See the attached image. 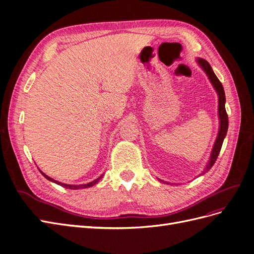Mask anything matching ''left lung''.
Returning <instances> with one entry per match:
<instances>
[{
	"label": "left lung",
	"mask_w": 254,
	"mask_h": 254,
	"mask_svg": "<svg viewBox=\"0 0 254 254\" xmlns=\"http://www.w3.org/2000/svg\"><path fill=\"white\" fill-rule=\"evenodd\" d=\"M198 64L201 65V67L203 68V71L206 73V75L209 76V78L212 82V84L214 86V88L216 89L217 93H218V114H219V120H220V126H219V132L217 135V139L215 141L214 144V147L211 153V159H210V162L207 164L205 171L201 174L203 175L205 172H207L210 170V168L214 165L215 161H216L220 149H221V146H222V142H224L225 136L227 134L228 131V125H229V121H228V114L226 111V107H225V103H226V95H225V90L224 87H222L221 82L219 81V79L217 78V76L215 75V73L213 72L211 65L209 64L206 60L199 58L198 59Z\"/></svg>",
	"instance_id": "1"
}]
</instances>
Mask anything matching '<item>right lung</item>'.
Segmentation results:
<instances>
[{
  "label": "right lung",
  "instance_id": "right-lung-1",
  "mask_svg": "<svg viewBox=\"0 0 254 254\" xmlns=\"http://www.w3.org/2000/svg\"><path fill=\"white\" fill-rule=\"evenodd\" d=\"M40 173H41L48 180H50V181H52V182H54V183H56V184H59V186H61V187L66 188V189H71V190H78V189H87V188H90V187H92V186H94V184H95L99 179L102 178V177H99L98 179H96V180H94V181H92V182H89V183H87V184H81V186H71V184H64V183H61V182H58V181H56V180H54V179L51 178V177H49V176L45 175L44 173H42L41 171H40Z\"/></svg>",
  "mask_w": 254,
  "mask_h": 254
}]
</instances>
